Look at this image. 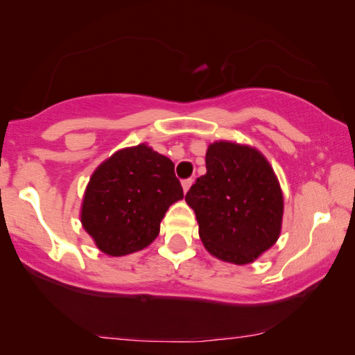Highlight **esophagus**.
Masks as SVG:
<instances>
[{
    "mask_svg": "<svg viewBox=\"0 0 355 355\" xmlns=\"http://www.w3.org/2000/svg\"><path fill=\"white\" fill-rule=\"evenodd\" d=\"M192 182H193V179H192V178L184 179V181H182V189H184V192H187V191H189V187L192 186Z\"/></svg>",
    "mask_w": 355,
    "mask_h": 355,
    "instance_id": "esophagus-1",
    "label": "esophagus"
}]
</instances>
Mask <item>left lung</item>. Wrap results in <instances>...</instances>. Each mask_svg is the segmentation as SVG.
Returning <instances> with one entry per match:
<instances>
[{"instance_id":"left-lung-1","label":"left lung","mask_w":355,"mask_h":355,"mask_svg":"<svg viewBox=\"0 0 355 355\" xmlns=\"http://www.w3.org/2000/svg\"><path fill=\"white\" fill-rule=\"evenodd\" d=\"M205 163L186 193L203 245L230 263H250L281 231L283 193L273 169L255 148L231 142L211 144Z\"/></svg>"}]
</instances>
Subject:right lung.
<instances>
[{"mask_svg": "<svg viewBox=\"0 0 355 355\" xmlns=\"http://www.w3.org/2000/svg\"><path fill=\"white\" fill-rule=\"evenodd\" d=\"M182 197L174 163L140 144L116 152L92 174L82 225L101 252L128 255L158 236L164 213Z\"/></svg>", "mask_w": 355, "mask_h": 355, "instance_id": "right-lung-1", "label": "right lung"}]
</instances>
